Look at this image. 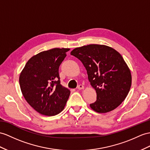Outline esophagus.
I'll use <instances>...</instances> for the list:
<instances>
[{"instance_id":"1","label":"esophagus","mask_w":150,"mask_h":150,"mask_svg":"<svg viewBox=\"0 0 150 150\" xmlns=\"http://www.w3.org/2000/svg\"><path fill=\"white\" fill-rule=\"evenodd\" d=\"M78 90H83L84 89V86L82 85H79L78 86Z\"/></svg>"}]
</instances>
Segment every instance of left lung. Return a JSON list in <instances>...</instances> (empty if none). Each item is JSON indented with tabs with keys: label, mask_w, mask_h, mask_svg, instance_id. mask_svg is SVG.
I'll use <instances>...</instances> for the list:
<instances>
[{
	"label": "left lung",
	"mask_w": 150,
	"mask_h": 150,
	"mask_svg": "<svg viewBox=\"0 0 150 150\" xmlns=\"http://www.w3.org/2000/svg\"><path fill=\"white\" fill-rule=\"evenodd\" d=\"M71 54L81 62L90 85L96 90L97 100L90 104V108L105 113L119 106L132 83L130 71L121 54L111 47L100 45L76 47Z\"/></svg>",
	"instance_id": "8db88e82"
}]
</instances>
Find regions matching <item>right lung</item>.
Listing matches in <instances>:
<instances>
[{"instance_id": "right-lung-1", "label": "right lung", "mask_w": 150, "mask_h": 150, "mask_svg": "<svg viewBox=\"0 0 150 150\" xmlns=\"http://www.w3.org/2000/svg\"><path fill=\"white\" fill-rule=\"evenodd\" d=\"M69 50L53 48L39 53L28 60L20 73L23 96L40 114L54 116L65 106L71 92L60 84L58 69Z\"/></svg>"}]
</instances>
